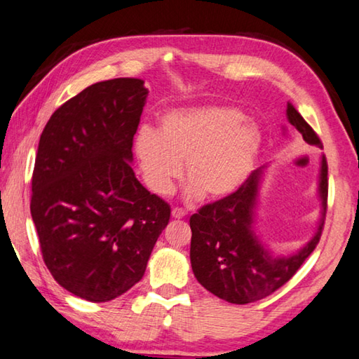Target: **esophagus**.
Wrapping results in <instances>:
<instances>
[{
    "mask_svg": "<svg viewBox=\"0 0 359 359\" xmlns=\"http://www.w3.org/2000/svg\"><path fill=\"white\" fill-rule=\"evenodd\" d=\"M186 215H187V212L183 208H173L172 210V217H175V219H183V217H186Z\"/></svg>",
    "mask_w": 359,
    "mask_h": 359,
    "instance_id": "1",
    "label": "esophagus"
}]
</instances>
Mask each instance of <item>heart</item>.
<instances>
[{
  "instance_id": "b5f03b06",
  "label": "heart",
  "mask_w": 359,
  "mask_h": 359,
  "mask_svg": "<svg viewBox=\"0 0 359 359\" xmlns=\"http://www.w3.org/2000/svg\"><path fill=\"white\" fill-rule=\"evenodd\" d=\"M263 147L259 126L229 105L187 107L165 113L159 132L142 128L135 151L149 189L167 196L183 173L189 196L219 202L248 183Z\"/></svg>"
}]
</instances>
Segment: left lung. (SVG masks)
I'll return each instance as SVG.
<instances>
[{"mask_svg":"<svg viewBox=\"0 0 359 359\" xmlns=\"http://www.w3.org/2000/svg\"><path fill=\"white\" fill-rule=\"evenodd\" d=\"M285 115L306 143L322 147L316 132L292 104H287ZM265 172L266 167L255 170L235 196L205 205L189 221L194 276L206 290L231 304L254 303L280 288L313 252L322 235L328 198V165L325 156L320 157L317 181L320 200L317 229L304 246L288 255L273 252L255 233L257 205Z\"/></svg>","mask_w":359,"mask_h":359,"instance_id":"obj_1","label":"left lung"}]
</instances>
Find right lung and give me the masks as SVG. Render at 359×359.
I'll list each match as a JSON object with an SVG mask.
<instances>
[{"label":"right lung","mask_w":359,"mask_h":359,"mask_svg":"<svg viewBox=\"0 0 359 359\" xmlns=\"http://www.w3.org/2000/svg\"><path fill=\"white\" fill-rule=\"evenodd\" d=\"M147 97L142 79L88 86L50 116L37 148L31 217L43 262L62 288L93 303L143 278L170 219L130 165Z\"/></svg>","instance_id":"add662e5"}]
</instances>
